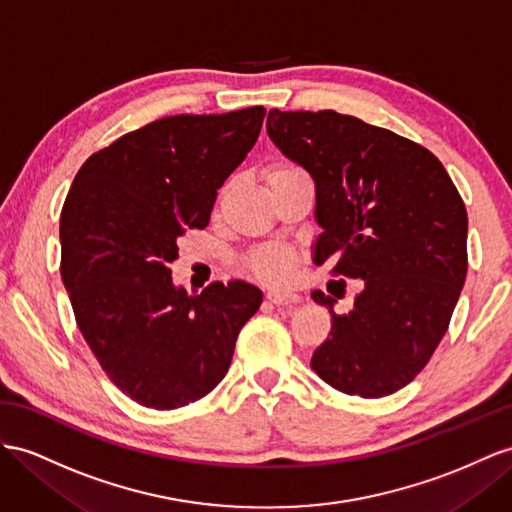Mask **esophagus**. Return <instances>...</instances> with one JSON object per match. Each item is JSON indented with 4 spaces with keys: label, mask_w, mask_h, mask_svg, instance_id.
Segmentation results:
<instances>
[{
    "label": "esophagus",
    "mask_w": 512,
    "mask_h": 512,
    "mask_svg": "<svg viewBox=\"0 0 512 512\" xmlns=\"http://www.w3.org/2000/svg\"><path fill=\"white\" fill-rule=\"evenodd\" d=\"M272 305H279V307H287V305H296L298 300H300V296H296V294H285V292H268V296H266Z\"/></svg>",
    "instance_id": "34e87169"
}]
</instances>
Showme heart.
I'll use <instances>...</instances> for the list:
<instances>
[{
	"label": "heart",
	"instance_id": "1",
	"mask_svg": "<svg viewBox=\"0 0 512 512\" xmlns=\"http://www.w3.org/2000/svg\"><path fill=\"white\" fill-rule=\"evenodd\" d=\"M287 168H294V166H281L277 170H287ZM246 266L261 281L285 283L292 277L294 257L281 246H261L248 255Z\"/></svg>",
	"mask_w": 512,
	"mask_h": 512
}]
</instances>
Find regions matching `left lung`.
<instances>
[{"label":"left lung","mask_w":512,"mask_h":512,"mask_svg":"<svg viewBox=\"0 0 512 512\" xmlns=\"http://www.w3.org/2000/svg\"><path fill=\"white\" fill-rule=\"evenodd\" d=\"M272 142L316 181L322 233L313 261L361 279L348 313L335 298L331 333L311 368L348 396L383 398L424 370L450 326L467 277V209L443 164L422 144L335 110L281 112Z\"/></svg>","instance_id":"obj_1"}]
</instances>
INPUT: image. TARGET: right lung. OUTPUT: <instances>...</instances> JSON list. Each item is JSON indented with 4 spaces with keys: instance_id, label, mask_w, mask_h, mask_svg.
<instances>
[{
    "instance_id": "add662e5",
    "label": "right lung",
    "mask_w": 512,
    "mask_h": 512,
    "mask_svg": "<svg viewBox=\"0 0 512 512\" xmlns=\"http://www.w3.org/2000/svg\"><path fill=\"white\" fill-rule=\"evenodd\" d=\"M261 106L177 114L93 153L60 214V274L103 372L147 409L170 411L225 378L242 326L261 305L244 281L190 296L170 261L186 229H205L216 190L253 149Z\"/></svg>"
}]
</instances>
